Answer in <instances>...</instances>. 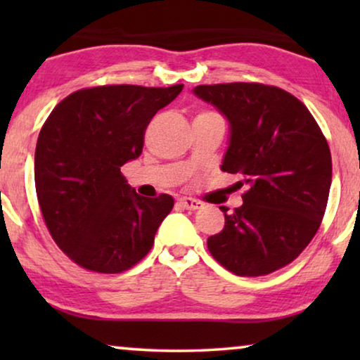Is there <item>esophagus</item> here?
<instances>
[{
    "instance_id": "esophagus-1",
    "label": "esophagus",
    "mask_w": 360,
    "mask_h": 360,
    "mask_svg": "<svg viewBox=\"0 0 360 360\" xmlns=\"http://www.w3.org/2000/svg\"><path fill=\"white\" fill-rule=\"evenodd\" d=\"M179 203H180L181 208L190 210V211L200 210L201 206H203V203H201V201L195 200V198H188V196H184V198H180V200H179Z\"/></svg>"
}]
</instances>
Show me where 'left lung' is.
<instances>
[{
    "mask_svg": "<svg viewBox=\"0 0 360 360\" xmlns=\"http://www.w3.org/2000/svg\"><path fill=\"white\" fill-rule=\"evenodd\" d=\"M193 93L229 122L221 170L248 186L243 206L224 213L208 238L218 262L240 277H259L297 259L314 238L331 186V152L311 112L285 90L262 83L198 85Z\"/></svg>",
    "mask_w": 360,
    "mask_h": 360,
    "instance_id": "1",
    "label": "left lung"
}]
</instances>
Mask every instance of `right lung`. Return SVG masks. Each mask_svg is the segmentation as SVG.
<instances>
[{"label":"right lung","mask_w":360,"mask_h":360,"mask_svg":"<svg viewBox=\"0 0 360 360\" xmlns=\"http://www.w3.org/2000/svg\"><path fill=\"white\" fill-rule=\"evenodd\" d=\"M181 90V83L85 88L44 122L34 157L39 206L56 244L83 269L124 272L154 244L174 198L137 195L121 167L141 155L147 124Z\"/></svg>","instance_id":"1"}]
</instances>
